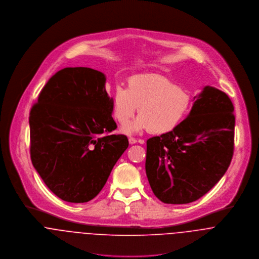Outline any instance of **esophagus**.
<instances>
[{
  "label": "esophagus",
  "mask_w": 259,
  "mask_h": 259,
  "mask_svg": "<svg viewBox=\"0 0 259 259\" xmlns=\"http://www.w3.org/2000/svg\"><path fill=\"white\" fill-rule=\"evenodd\" d=\"M137 142H139V143L143 144V140H139V141H137V139H135V138H133V137H130L129 138V143L130 144H135L137 143Z\"/></svg>",
  "instance_id": "1"
}]
</instances>
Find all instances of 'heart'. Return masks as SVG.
I'll return each mask as SVG.
<instances>
[{
  "mask_svg": "<svg viewBox=\"0 0 259 259\" xmlns=\"http://www.w3.org/2000/svg\"><path fill=\"white\" fill-rule=\"evenodd\" d=\"M190 93L159 75H138L129 79L127 88L118 87L112 99V114L120 124H126L138 107L139 116L122 128L126 134L149 130L153 134L172 131L189 113Z\"/></svg>",
  "mask_w": 259,
  "mask_h": 259,
  "instance_id": "obj_1",
  "label": "heart"
}]
</instances>
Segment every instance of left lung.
Returning <instances> with one entry per match:
<instances>
[{
  "label": "left lung",
  "instance_id": "8db88e82",
  "mask_svg": "<svg viewBox=\"0 0 259 259\" xmlns=\"http://www.w3.org/2000/svg\"><path fill=\"white\" fill-rule=\"evenodd\" d=\"M194 101L172 131L147 140V178L165 203L199 200L223 178L232 159L235 117L230 97L204 87Z\"/></svg>",
  "mask_w": 259,
  "mask_h": 259
}]
</instances>
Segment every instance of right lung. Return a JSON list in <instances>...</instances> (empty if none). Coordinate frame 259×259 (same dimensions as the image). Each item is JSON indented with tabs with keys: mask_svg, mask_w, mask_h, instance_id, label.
Wrapping results in <instances>:
<instances>
[{
	"mask_svg": "<svg viewBox=\"0 0 259 259\" xmlns=\"http://www.w3.org/2000/svg\"><path fill=\"white\" fill-rule=\"evenodd\" d=\"M105 75L89 67H65L50 78L29 112L30 159L59 199L87 202L104 187L128 148L117 128Z\"/></svg>",
	"mask_w": 259,
	"mask_h": 259,
	"instance_id": "add662e5",
	"label": "right lung"
}]
</instances>
